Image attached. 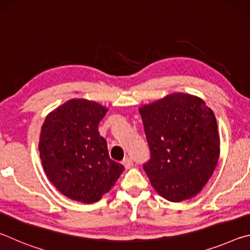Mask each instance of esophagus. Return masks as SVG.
I'll return each mask as SVG.
<instances>
[{"instance_id": "obj_1", "label": "esophagus", "mask_w": 250, "mask_h": 250, "mask_svg": "<svg viewBox=\"0 0 250 250\" xmlns=\"http://www.w3.org/2000/svg\"><path fill=\"white\" fill-rule=\"evenodd\" d=\"M122 164H124L125 168H130L131 167L133 166L132 159H131V158H128V156H126V158H125V159H124V161H122Z\"/></svg>"}]
</instances>
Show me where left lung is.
<instances>
[{"mask_svg": "<svg viewBox=\"0 0 250 250\" xmlns=\"http://www.w3.org/2000/svg\"><path fill=\"white\" fill-rule=\"evenodd\" d=\"M139 112L151 151L143 168L156 193L174 203L197 195L221 152L213 110L200 97L173 92Z\"/></svg>", "mask_w": 250, "mask_h": 250, "instance_id": "obj_1", "label": "left lung"}]
</instances>
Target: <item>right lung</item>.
Instances as JSON below:
<instances>
[{
    "label": "right lung",
    "instance_id": "obj_1",
    "mask_svg": "<svg viewBox=\"0 0 250 250\" xmlns=\"http://www.w3.org/2000/svg\"><path fill=\"white\" fill-rule=\"evenodd\" d=\"M108 108L88 99H70L49 112L42 125L40 156L48 180L62 195L84 204L98 202L125 167L110 159L98 131Z\"/></svg>",
    "mask_w": 250,
    "mask_h": 250
}]
</instances>
